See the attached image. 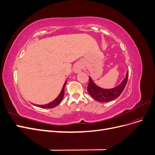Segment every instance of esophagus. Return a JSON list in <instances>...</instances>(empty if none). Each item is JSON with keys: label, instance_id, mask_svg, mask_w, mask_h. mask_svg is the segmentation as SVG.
I'll return each mask as SVG.
<instances>
[{"label": "esophagus", "instance_id": "1", "mask_svg": "<svg viewBox=\"0 0 155 155\" xmlns=\"http://www.w3.org/2000/svg\"><path fill=\"white\" fill-rule=\"evenodd\" d=\"M81 67H80V65L79 64H76V66H75V68H74V72L76 73H79V72L81 71Z\"/></svg>", "mask_w": 155, "mask_h": 155}]
</instances>
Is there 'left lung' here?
I'll return each instance as SVG.
<instances>
[{"mask_svg":"<svg viewBox=\"0 0 155 155\" xmlns=\"http://www.w3.org/2000/svg\"><path fill=\"white\" fill-rule=\"evenodd\" d=\"M129 76V71L126 74V77L124 79L120 85L112 89H104L96 86L92 79L89 78L88 85L87 87V91L94 99L100 102H107L113 100L115 98L118 97L121 93L126 86Z\"/></svg>","mask_w":155,"mask_h":155,"instance_id":"left-lung-1","label":"left lung"}]
</instances>
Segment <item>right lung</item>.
Wrapping results in <instances>:
<instances>
[{
    "instance_id": "add662e5",
    "label": "right lung",
    "mask_w": 155,
    "mask_h": 155,
    "mask_svg": "<svg viewBox=\"0 0 155 155\" xmlns=\"http://www.w3.org/2000/svg\"><path fill=\"white\" fill-rule=\"evenodd\" d=\"M66 83H67V82L64 83L63 87V89H62L61 92L60 94L54 101H51V103H50V104H46V105H37V106H38V107H41V108H44V109H50V108H54V107L57 106L58 105H59L61 103V101H62L63 98L64 94V87H65V85H66Z\"/></svg>"
}]
</instances>
